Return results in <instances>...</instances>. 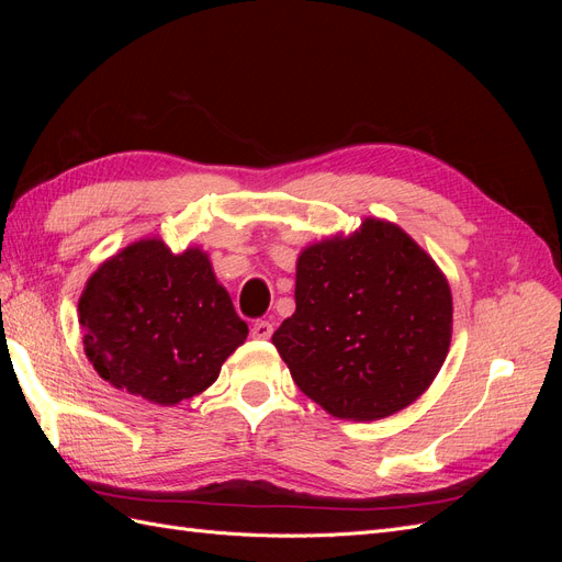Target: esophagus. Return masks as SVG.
<instances>
[{"mask_svg": "<svg viewBox=\"0 0 562 562\" xmlns=\"http://www.w3.org/2000/svg\"><path fill=\"white\" fill-rule=\"evenodd\" d=\"M250 333H252L255 339H269L271 333H274V326H271L269 321H258V323H252Z\"/></svg>", "mask_w": 562, "mask_h": 562, "instance_id": "1", "label": "esophagus"}]
</instances>
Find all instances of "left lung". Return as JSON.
Instances as JSON below:
<instances>
[{
	"instance_id": "obj_1",
	"label": "left lung",
	"mask_w": 562,
	"mask_h": 562,
	"mask_svg": "<svg viewBox=\"0 0 562 562\" xmlns=\"http://www.w3.org/2000/svg\"><path fill=\"white\" fill-rule=\"evenodd\" d=\"M450 337L443 271L398 225L366 217L353 234L300 252L295 314L271 342L323 411L372 422L429 389Z\"/></svg>"
}]
</instances>
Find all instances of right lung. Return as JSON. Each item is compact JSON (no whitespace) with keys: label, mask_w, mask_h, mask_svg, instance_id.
<instances>
[{"label":"right lung","mask_w":562,"mask_h":562,"mask_svg":"<svg viewBox=\"0 0 562 562\" xmlns=\"http://www.w3.org/2000/svg\"><path fill=\"white\" fill-rule=\"evenodd\" d=\"M79 323L98 375L157 405L209 389L248 335L209 255H176L155 236L93 271L79 297Z\"/></svg>","instance_id":"obj_1"}]
</instances>
